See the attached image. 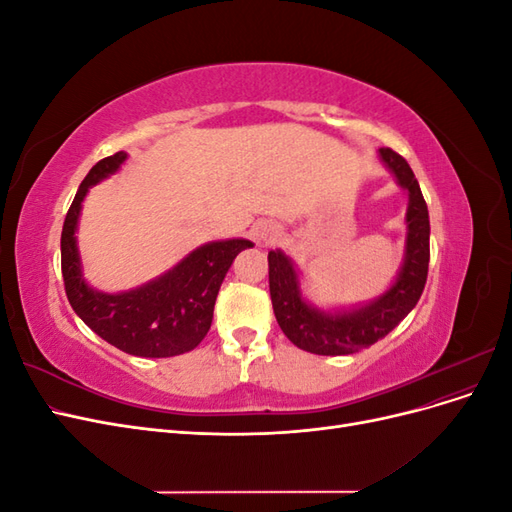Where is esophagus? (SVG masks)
<instances>
[{"label": "esophagus", "instance_id": "obj_1", "mask_svg": "<svg viewBox=\"0 0 512 512\" xmlns=\"http://www.w3.org/2000/svg\"><path fill=\"white\" fill-rule=\"evenodd\" d=\"M256 239L265 245H273L277 239H280V226L271 220L258 222L256 224Z\"/></svg>", "mask_w": 512, "mask_h": 512}]
</instances>
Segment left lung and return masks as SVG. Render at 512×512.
Returning <instances> with one entry per match:
<instances>
[{
    "instance_id": "obj_1",
    "label": "left lung",
    "mask_w": 512,
    "mask_h": 512,
    "mask_svg": "<svg viewBox=\"0 0 512 512\" xmlns=\"http://www.w3.org/2000/svg\"><path fill=\"white\" fill-rule=\"evenodd\" d=\"M380 160L408 192L406 256L393 286L378 299L344 312H322L307 303L299 286V271L282 252H269V290L277 324L290 342L312 354H352L389 335L418 303L429 269V211L410 164L389 147Z\"/></svg>"
}]
</instances>
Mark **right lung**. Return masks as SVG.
<instances>
[{
	"label": "right lung",
	"mask_w": 512,
	"mask_h": 512,
	"mask_svg": "<svg viewBox=\"0 0 512 512\" xmlns=\"http://www.w3.org/2000/svg\"><path fill=\"white\" fill-rule=\"evenodd\" d=\"M128 153L100 160L83 179L61 230V273L72 309L87 327L111 346L145 359H166L194 350L203 342L220 286L247 239L211 241L196 247L177 265L143 286L108 294L91 288L76 247V226L91 185L117 173Z\"/></svg>",
	"instance_id": "add662e5"
}]
</instances>
